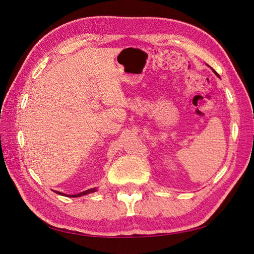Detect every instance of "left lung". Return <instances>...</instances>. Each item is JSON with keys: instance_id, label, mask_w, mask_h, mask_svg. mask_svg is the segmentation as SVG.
<instances>
[{"instance_id": "left-lung-1", "label": "left lung", "mask_w": 254, "mask_h": 254, "mask_svg": "<svg viewBox=\"0 0 254 254\" xmlns=\"http://www.w3.org/2000/svg\"><path fill=\"white\" fill-rule=\"evenodd\" d=\"M212 70H213V68H212ZM213 72H214V73H215V74H216V76H218V77H219V75H218V74H217V73H216V72H215V71H214V70H213Z\"/></svg>"}]
</instances>
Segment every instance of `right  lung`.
I'll return each instance as SVG.
<instances>
[{
  "label": "right lung",
  "instance_id": "obj_1",
  "mask_svg": "<svg viewBox=\"0 0 254 254\" xmlns=\"http://www.w3.org/2000/svg\"><path fill=\"white\" fill-rule=\"evenodd\" d=\"M97 189L96 188H93V189H90V190H87L84 191H81V193H78V194H75V195H66V194H64L61 193V191H57V190H54L56 191L57 194L59 195H63V196H66V197H80V196H83V195H87V194H90V193H94V191H96Z\"/></svg>",
  "mask_w": 254,
  "mask_h": 254
}]
</instances>
